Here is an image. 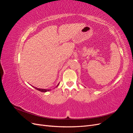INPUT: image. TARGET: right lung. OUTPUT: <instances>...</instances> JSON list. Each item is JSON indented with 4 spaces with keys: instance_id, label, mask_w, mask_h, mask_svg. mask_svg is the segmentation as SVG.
I'll use <instances>...</instances> for the list:
<instances>
[{
    "instance_id": "1",
    "label": "right lung",
    "mask_w": 133,
    "mask_h": 133,
    "mask_svg": "<svg viewBox=\"0 0 133 133\" xmlns=\"http://www.w3.org/2000/svg\"><path fill=\"white\" fill-rule=\"evenodd\" d=\"M59 85V84H58V85L57 86V87H58ZM35 89H37V90H39V91H41V92H46V91H49L50 90L49 89H40V88H35V87H34Z\"/></svg>"
}]
</instances>
